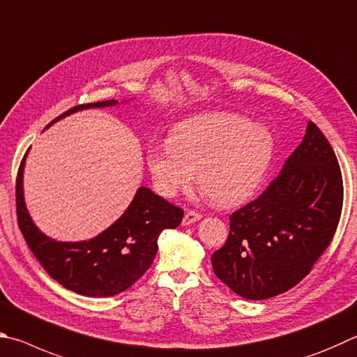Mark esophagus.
Segmentation results:
<instances>
[{"mask_svg":"<svg viewBox=\"0 0 357 357\" xmlns=\"http://www.w3.org/2000/svg\"><path fill=\"white\" fill-rule=\"evenodd\" d=\"M201 218H202L201 213H197V211H195V210H188L185 213V216H183L182 224H183V226H190V224L199 221V220H201Z\"/></svg>","mask_w":357,"mask_h":357,"instance_id":"34e87169","label":"esophagus"}]
</instances>
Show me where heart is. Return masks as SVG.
<instances>
[{"mask_svg":"<svg viewBox=\"0 0 357 357\" xmlns=\"http://www.w3.org/2000/svg\"><path fill=\"white\" fill-rule=\"evenodd\" d=\"M274 155L265 125L235 112H204L180 122L169 141L147 149L155 190L172 197L197 180L221 205H240L264 182Z\"/></svg>","mask_w":357,"mask_h":357,"instance_id":"obj_1","label":"heart"}]
</instances>
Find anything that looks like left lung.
I'll return each mask as SVG.
<instances>
[{"mask_svg":"<svg viewBox=\"0 0 357 357\" xmlns=\"http://www.w3.org/2000/svg\"><path fill=\"white\" fill-rule=\"evenodd\" d=\"M343 205L339 161L314 122L270 186L230 215L213 271L245 299H266L307 276L335 234Z\"/></svg>","mask_w":357,"mask_h":357,"instance_id":"left-lung-1","label":"left lung"}]
</instances>
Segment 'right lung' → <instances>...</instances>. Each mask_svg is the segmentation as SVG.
I'll return each mask as SVG.
<instances>
[{
  "label": "right lung",
  "mask_w": 357,
  "mask_h": 357,
  "mask_svg": "<svg viewBox=\"0 0 357 357\" xmlns=\"http://www.w3.org/2000/svg\"><path fill=\"white\" fill-rule=\"evenodd\" d=\"M114 105H117V100L78 105L56 117L53 122L81 109ZM24 158L18 167L15 186L18 227L50 276L78 295L106 298L127 290L152 265L158 249L156 241L162 230L175 229L182 222V208L141 186L125 213L96 238L77 243L48 238L36 227L24 205Z\"/></svg>",
  "instance_id": "add662e5"
}]
</instances>
